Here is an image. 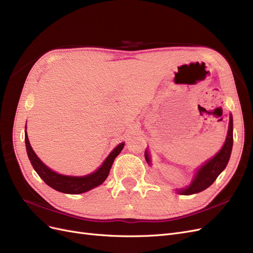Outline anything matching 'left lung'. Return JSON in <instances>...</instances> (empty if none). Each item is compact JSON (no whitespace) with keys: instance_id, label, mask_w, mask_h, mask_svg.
Wrapping results in <instances>:
<instances>
[{"instance_id":"left-lung-1","label":"left lung","mask_w":253,"mask_h":253,"mask_svg":"<svg viewBox=\"0 0 253 253\" xmlns=\"http://www.w3.org/2000/svg\"><path fill=\"white\" fill-rule=\"evenodd\" d=\"M233 145V120L232 116L230 115V120H229V128H228V135L225 141L223 148L214 156L209 162H207L201 169L197 171L193 181L191 185L185 189H178L177 192L181 195H191L209 188L212 183L215 181L217 176L225 170V168L229 162V158L231 155ZM145 160L148 164H150V158L148 156V153H144Z\"/></svg>"}]
</instances>
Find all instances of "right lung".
Listing matches in <instances>:
<instances>
[{
  "mask_svg": "<svg viewBox=\"0 0 253 253\" xmlns=\"http://www.w3.org/2000/svg\"><path fill=\"white\" fill-rule=\"evenodd\" d=\"M25 144H26V151H27L28 158L30 160V164L33 165L34 169L38 173V175L40 176L46 185H48L52 189L59 191V192L67 193V194L84 193L90 189L101 185V183L106 179V177H108L111 167L114 163V159L118 156L121 150L125 147L124 142L117 145V147L115 148L111 154L108 156V158L104 160L102 166L99 168L96 172L91 173L89 175L77 177V176H65V175L58 174L45 166L34 152L32 145L29 143L26 131H25Z\"/></svg>",
  "mask_w": 253,
  "mask_h": 253,
  "instance_id": "obj_1",
  "label": "right lung"
}]
</instances>
